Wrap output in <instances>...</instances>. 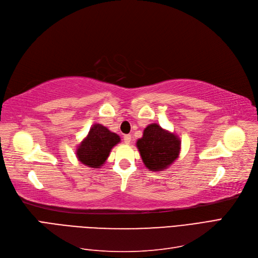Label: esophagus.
Instances as JSON below:
<instances>
[{"label":"esophagus","mask_w":258,"mask_h":258,"mask_svg":"<svg viewBox=\"0 0 258 258\" xmlns=\"http://www.w3.org/2000/svg\"><path fill=\"white\" fill-rule=\"evenodd\" d=\"M123 140H124V144L130 145L131 141H132V136H131V135H124Z\"/></svg>","instance_id":"obj_1"}]
</instances>
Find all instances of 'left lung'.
Masks as SVG:
<instances>
[{
    "mask_svg": "<svg viewBox=\"0 0 258 258\" xmlns=\"http://www.w3.org/2000/svg\"><path fill=\"white\" fill-rule=\"evenodd\" d=\"M145 166L151 171H164L179 155V138L156 123L148 125L136 142Z\"/></svg>",
    "mask_w": 258,
    "mask_h": 258,
    "instance_id": "1",
    "label": "left lung"
}]
</instances>
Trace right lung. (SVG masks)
<instances>
[{"instance_id": "obj_1", "label": "right lung", "mask_w": 258, "mask_h": 258, "mask_svg": "<svg viewBox=\"0 0 258 258\" xmlns=\"http://www.w3.org/2000/svg\"><path fill=\"white\" fill-rule=\"evenodd\" d=\"M120 141L116 133L110 132L102 124H94L76 149V157L83 165L98 169L104 165L111 149Z\"/></svg>"}]
</instances>
